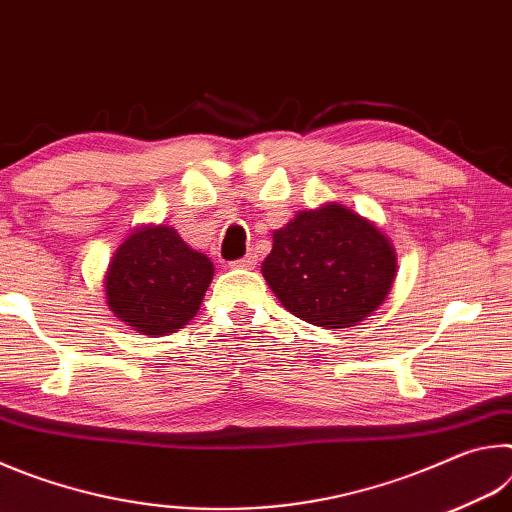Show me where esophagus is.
Returning a JSON list of instances; mask_svg holds the SVG:
<instances>
[{"label": "esophagus", "mask_w": 512, "mask_h": 512, "mask_svg": "<svg viewBox=\"0 0 512 512\" xmlns=\"http://www.w3.org/2000/svg\"><path fill=\"white\" fill-rule=\"evenodd\" d=\"M235 268H255L257 266V255L255 253H248L244 259H239V262H232Z\"/></svg>", "instance_id": "obj_1"}]
</instances>
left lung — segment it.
Listing matches in <instances>:
<instances>
[{
	"label": "left lung",
	"mask_w": 512,
	"mask_h": 512,
	"mask_svg": "<svg viewBox=\"0 0 512 512\" xmlns=\"http://www.w3.org/2000/svg\"><path fill=\"white\" fill-rule=\"evenodd\" d=\"M262 275L293 316L323 329L354 327L384 305L397 255L384 232L341 203L302 210L273 232Z\"/></svg>",
	"instance_id": "left-lung-1"
}]
</instances>
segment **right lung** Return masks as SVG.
Wrapping results in <instances>:
<instances>
[{
	"mask_svg": "<svg viewBox=\"0 0 512 512\" xmlns=\"http://www.w3.org/2000/svg\"><path fill=\"white\" fill-rule=\"evenodd\" d=\"M214 277L210 257L187 246L171 225L128 232L103 275L106 305L144 336H167L189 325Z\"/></svg>",
	"mask_w": 512,
	"mask_h": 512,
	"instance_id": "1",
	"label": "right lung"
}]
</instances>
